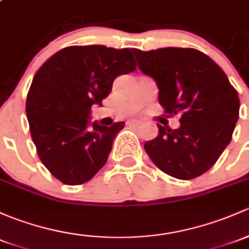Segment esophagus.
Listing matches in <instances>:
<instances>
[{"label": "esophagus", "mask_w": 249, "mask_h": 249, "mask_svg": "<svg viewBox=\"0 0 249 249\" xmlns=\"http://www.w3.org/2000/svg\"><path fill=\"white\" fill-rule=\"evenodd\" d=\"M130 124L135 125V126H140L142 124V122H140V120H132V122H130Z\"/></svg>", "instance_id": "34e87169"}]
</instances>
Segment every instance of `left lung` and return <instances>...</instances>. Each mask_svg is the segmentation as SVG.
Returning <instances> with one entry per match:
<instances>
[{"label": "left lung", "instance_id": "8db88e82", "mask_svg": "<svg viewBox=\"0 0 249 249\" xmlns=\"http://www.w3.org/2000/svg\"><path fill=\"white\" fill-rule=\"evenodd\" d=\"M138 68L156 81L164 112L181 114L179 129L158 124L144 149L173 178L190 180L208 172L231 141L240 100L223 70L196 49H133Z\"/></svg>", "mask_w": 249, "mask_h": 249}]
</instances>
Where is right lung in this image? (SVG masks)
I'll list each match as a JSON object with an SVG mask.
<instances>
[{"label": "right lung", "mask_w": 249, "mask_h": 249, "mask_svg": "<svg viewBox=\"0 0 249 249\" xmlns=\"http://www.w3.org/2000/svg\"><path fill=\"white\" fill-rule=\"evenodd\" d=\"M136 70L132 50L104 45L68 46L39 68L26 101L36 153L44 166L65 185H81L108 159L124 122L90 125V107L112 90L114 78Z\"/></svg>", "instance_id": "1"}]
</instances>
